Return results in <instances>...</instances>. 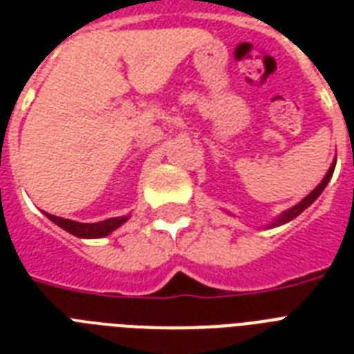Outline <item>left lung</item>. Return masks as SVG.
<instances>
[{
  "label": "left lung",
  "mask_w": 354,
  "mask_h": 354,
  "mask_svg": "<svg viewBox=\"0 0 354 354\" xmlns=\"http://www.w3.org/2000/svg\"><path fill=\"white\" fill-rule=\"evenodd\" d=\"M335 165H336V163H333V165H330L329 172L325 174V178H324V180H322V183H319L318 187L314 189L313 193L308 194L307 198H303L301 202H299V204H296V205H294V207H290V209H288V211H285V213H283V215H281L279 218H277V221L274 222V224H272V226H279V224H285V222L292 221V218H296V216L299 215V213H303V211L307 209L308 205L313 204L314 200L318 198L319 194H322V191H324V189L327 187V183H329L330 176H333V172H335Z\"/></svg>",
  "instance_id": "8db88e82"
}]
</instances>
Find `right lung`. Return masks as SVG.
Listing matches in <instances>:
<instances>
[{"instance_id":"right-lung-1","label":"right lung","mask_w":354,"mask_h":354,"mask_svg":"<svg viewBox=\"0 0 354 354\" xmlns=\"http://www.w3.org/2000/svg\"><path fill=\"white\" fill-rule=\"evenodd\" d=\"M47 218L53 221L57 226H60L62 230L69 232L75 236H82V239H99V236H104L108 233H112L115 227H119L122 222H127L128 216H115V218H108V221L97 222V224H82V222L68 221V218H60V216L49 215L46 213Z\"/></svg>"}]
</instances>
